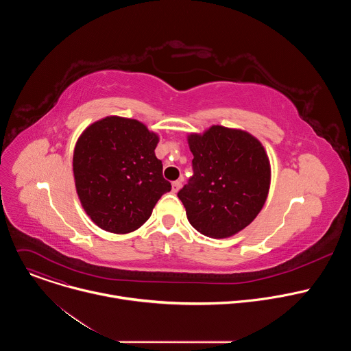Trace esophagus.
Masks as SVG:
<instances>
[{"label":"esophagus","instance_id":"1","mask_svg":"<svg viewBox=\"0 0 351 351\" xmlns=\"http://www.w3.org/2000/svg\"><path fill=\"white\" fill-rule=\"evenodd\" d=\"M180 187H182V182H180V180L172 182V191H173V193H178V191L180 190Z\"/></svg>","mask_w":351,"mask_h":351}]
</instances>
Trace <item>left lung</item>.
Wrapping results in <instances>:
<instances>
[{
  "label": "left lung",
  "instance_id": "obj_1",
  "mask_svg": "<svg viewBox=\"0 0 351 351\" xmlns=\"http://www.w3.org/2000/svg\"><path fill=\"white\" fill-rule=\"evenodd\" d=\"M194 175L178 193L190 225L213 239L230 237L263 210L271 164L261 141L241 129L213 125L187 136Z\"/></svg>",
  "mask_w": 351,
  "mask_h": 351
}]
</instances>
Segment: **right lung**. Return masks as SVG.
<instances>
[{"mask_svg":"<svg viewBox=\"0 0 351 351\" xmlns=\"http://www.w3.org/2000/svg\"><path fill=\"white\" fill-rule=\"evenodd\" d=\"M160 136L137 121L106 117L87 126L73 152V176L90 219L111 233L138 229L171 191L156 157Z\"/></svg>","mask_w":351,"mask_h":351,"instance_id":"right-lung-1","label":"right lung"}]
</instances>
